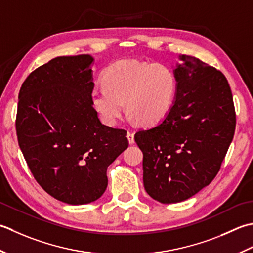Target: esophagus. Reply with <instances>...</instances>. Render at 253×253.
<instances>
[{
	"label": "esophagus",
	"mask_w": 253,
	"mask_h": 253,
	"mask_svg": "<svg viewBox=\"0 0 253 253\" xmlns=\"http://www.w3.org/2000/svg\"><path fill=\"white\" fill-rule=\"evenodd\" d=\"M126 137H127V140H128V143H130V144H134V133H133V132L128 131V132L126 133Z\"/></svg>",
	"instance_id": "34e87169"
}]
</instances>
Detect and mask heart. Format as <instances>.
I'll use <instances>...</instances> for the list:
<instances>
[{
  "mask_svg": "<svg viewBox=\"0 0 253 253\" xmlns=\"http://www.w3.org/2000/svg\"><path fill=\"white\" fill-rule=\"evenodd\" d=\"M104 84L91 91V104L101 121L116 126L126 106L130 120L153 125L167 115L176 92V77L168 66L137 60L111 64L102 75Z\"/></svg>",
  "mask_w": 253,
  "mask_h": 253,
  "instance_id": "heart-1",
  "label": "heart"
}]
</instances>
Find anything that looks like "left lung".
Returning <instances> with one entry per match:
<instances>
[{
  "instance_id": "obj_1",
  "label": "left lung",
  "mask_w": 253,
  "mask_h": 253,
  "mask_svg": "<svg viewBox=\"0 0 253 253\" xmlns=\"http://www.w3.org/2000/svg\"><path fill=\"white\" fill-rule=\"evenodd\" d=\"M172 66L174 100L156 126L135 133L143 152V182L164 204L193 197L217 174L233 141L236 115L221 72L190 55Z\"/></svg>"
}]
</instances>
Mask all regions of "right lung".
Wrapping results in <instances>:
<instances>
[{"mask_svg": "<svg viewBox=\"0 0 253 253\" xmlns=\"http://www.w3.org/2000/svg\"><path fill=\"white\" fill-rule=\"evenodd\" d=\"M94 58L56 56L30 73L18 95L16 132L45 192L82 205L99 199L107 168L127 148L126 131L102 125L91 104Z\"/></svg>", "mask_w": 253, "mask_h": 253, "instance_id": "right-lung-1", "label": "right lung"}]
</instances>
